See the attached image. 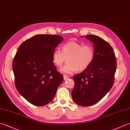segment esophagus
Instances as JSON below:
<instances>
[{
  "mask_svg": "<svg viewBox=\"0 0 130 130\" xmlns=\"http://www.w3.org/2000/svg\"><path fill=\"white\" fill-rule=\"evenodd\" d=\"M69 79V77L68 75H63V79H64V80H68Z\"/></svg>",
  "mask_w": 130,
  "mask_h": 130,
  "instance_id": "esophagus-1",
  "label": "esophagus"
}]
</instances>
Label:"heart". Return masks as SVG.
<instances>
[{
  "label": "heart",
  "mask_w": 130,
  "mask_h": 130,
  "mask_svg": "<svg viewBox=\"0 0 130 130\" xmlns=\"http://www.w3.org/2000/svg\"><path fill=\"white\" fill-rule=\"evenodd\" d=\"M94 50L92 46L83 45L75 41H69L63 45L62 50L56 49L52 54L55 65L61 67L67 59V62L60 69L63 74H72L86 69L93 62Z\"/></svg>",
  "instance_id": "obj_1"
}]
</instances>
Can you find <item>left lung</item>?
Masks as SVG:
<instances>
[{
    "mask_svg": "<svg viewBox=\"0 0 130 130\" xmlns=\"http://www.w3.org/2000/svg\"><path fill=\"white\" fill-rule=\"evenodd\" d=\"M93 43L94 57L90 65L74 75L71 95L80 106L87 107L97 103L106 95L114 83L116 60L113 50L107 41L95 35H87Z\"/></svg>",
    "mask_w": 130,
    "mask_h": 130,
    "instance_id": "1",
    "label": "left lung"
}]
</instances>
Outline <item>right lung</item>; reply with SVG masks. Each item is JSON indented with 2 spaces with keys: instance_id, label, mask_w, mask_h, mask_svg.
I'll return each instance as SVG.
<instances>
[{
  "instance_id": "1",
  "label": "right lung",
  "mask_w": 130,
  "mask_h": 130,
  "mask_svg": "<svg viewBox=\"0 0 130 130\" xmlns=\"http://www.w3.org/2000/svg\"><path fill=\"white\" fill-rule=\"evenodd\" d=\"M63 41L59 35H37L19 47L13 61L17 89L29 103H50L63 80L52 62L55 48Z\"/></svg>"
}]
</instances>
